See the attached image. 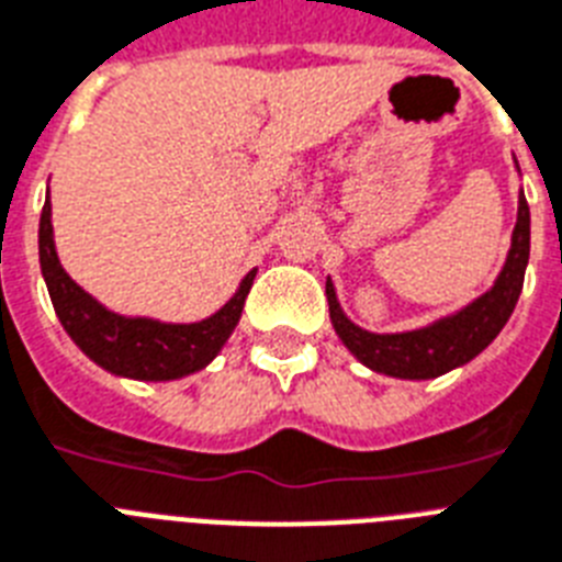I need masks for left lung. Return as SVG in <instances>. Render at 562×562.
Segmentation results:
<instances>
[{"label": "left lung", "instance_id": "1", "mask_svg": "<svg viewBox=\"0 0 562 562\" xmlns=\"http://www.w3.org/2000/svg\"><path fill=\"white\" fill-rule=\"evenodd\" d=\"M528 255H531V211L525 203V194L519 191V211H516V226L510 235L505 267L491 290L479 295L475 302H470L452 316L438 318L432 325L417 327V330L371 334L345 316L339 299H336L334 281L327 278L325 290L327 304H330V322H334V330L339 334L345 348L376 374L401 376V380H432V376L447 374L452 368L479 357L499 336L502 327L508 325L519 293H522Z\"/></svg>", "mask_w": 562, "mask_h": 562}]
</instances>
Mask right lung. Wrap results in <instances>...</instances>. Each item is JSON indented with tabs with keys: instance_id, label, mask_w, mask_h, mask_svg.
Returning <instances> with one entry per match:
<instances>
[{
	"instance_id": "add662e5",
	"label": "right lung",
	"mask_w": 562,
	"mask_h": 562,
	"mask_svg": "<svg viewBox=\"0 0 562 562\" xmlns=\"http://www.w3.org/2000/svg\"><path fill=\"white\" fill-rule=\"evenodd\" d=\"M40 267H43L54 313L66 327V334L71 336V342L110 374L150 380V383L179 380V376L203 371L211 359L217 357L240 322L246 295L252 290L255 272H258L252 269L240 281L237 293L203 322L168 325V322L145 316H119L95 302L83 286L75 284L69 272L60 267V258L54 249L48 196L40 214Z\"/></svg>"
}]
</instances>
